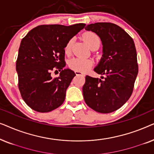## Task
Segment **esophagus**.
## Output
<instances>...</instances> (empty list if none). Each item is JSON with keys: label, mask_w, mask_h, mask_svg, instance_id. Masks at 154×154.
Instances as JSON below:
<instances>
[{"label": "esophagus", "mask_w": 154, "mask_h": 154, "mask_svg": "<svg viewBox=\"0 0 154 154\" xmlns=\"http://www.w3.org/2000/svg\"><path fill=\"white\" fill-rule=\"evenodd\" d=\"M75 75H85V73L83 72H81V71H75Z\"/></svg>", "instance_id": "34e87169"}]
</instances>
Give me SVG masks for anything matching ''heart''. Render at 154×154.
<instances>
[{"label":"heart","instance_id":"b5f03b06","mask_svg":"<svg viewBox=\"0 0 154 154\" xmlns=\"http://www.w3.org/2000/svg\"><path fill=\"white\" fill-rule=\"evenodd\" d=\"M83 39L88 43L91 49H98L101 45V39L96 33L93 32H86L83 35ZM74 38L69 39L64 47L65 53L69 54L71 51V48L73 43ZM93 65V62L89 59H81V58H73L69 62V66L70 69L74 71H87L88 69L91 68Z\"/></svg>","mask_w":154,"mask_h":154}]
</instances>
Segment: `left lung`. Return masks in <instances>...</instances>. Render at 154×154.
Segmentation results:
<instances>
[{"mask_svg": "<svg viewBox=\"0 0 154 154\" xmlns=\"http://www.w3.org/2000/svg\"><path fill=\"white\" fill-rule=\"evenodd\" d=\"M85 29L95 33L102 41V57L94 71L104 77L86 75L84 100L97 112L111 113L121 108L133 91L138 73L135 45L130 35L113 23H94Z\"/></svg>", "mask_w": 154, "mask_h": 154, "instance_id": "obj_1", "label": "left lung"}]
</instances>
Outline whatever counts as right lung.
<instances>
[{
	"mask_svg": "<svg viewBox=\"0 0 154 154\" xmlns=\"http://www.w3.org/2000/svg\"><path fill=\"white\" fill-rule=\"evenodd\" d=\"M83 23L71 26L40 25L23 38L19 48L16 70L18 87L25 103L38 112L53 111L63 104L66 90L75 74L64 69V47L82 30ZM60 71L52 78V70Z\"/></svg>",
	"mask_w": 154,
	"mask_h": 154,
	"instance_id": "add662e5",
	"label": "right lung"
}]
</instances>
